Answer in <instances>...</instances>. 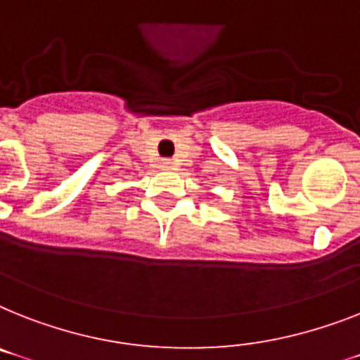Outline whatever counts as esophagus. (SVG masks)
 <instances>
[{"label":"esophagus","mask_w":360,"mask_h":360,"mask_svg":"<svg viewBox=\"0 0 360 360\" xmlns=\"http://www.w3.org/2000/svg\"><path fill=\"white\" fill-rule=\"evenodd\" d=\"M162 167L163 169H173V162H171V160H165V162L162 163Z\"/></svg>","instance_id":"obj_1"}]
</instances>
